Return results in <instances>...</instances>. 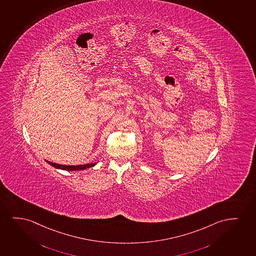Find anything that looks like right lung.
Returning <instances> with one entry per match:
<instances>
[{"mask_svg": "<svg viewBox=\"0 0 256 256\" xmlns=\"http://www.w3.org/2000/svg\"><path fill=\"white\" fill-rule=\"evenodd\" d=\"M46 160V162L48 163L50 165L56 168L57 170H66V171H76V170H84L86 168H90L91 166L96 165L97 162L94 163H86L83 165H76V166H70V165H62V164H57V163L51 162L50 160Z\"/></svg>", "mask_w": 256, "mask_h": 256, "instance_id": "1", "label": "right lung"}]
</instances>
